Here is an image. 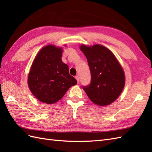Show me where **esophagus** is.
<instances>
[{
  "label": "esophagus",
  "instance_id": "esophagus-1",
  "mask_svg": "<svg viewBox=\"0 0 152 152\" xmlns=\"http://www.w3.org/2000/svg\"><path fill=\"white\" fill-rule=\"evenodd\" d=\"M75 78L77 80V82H78V83L80 82V80H79V76H75Z\"/></svg>",
  "mask_w": 152,
  "mask_h": 152
}]
</instances>
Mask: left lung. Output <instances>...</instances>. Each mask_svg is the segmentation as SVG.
<instances>
[{"label":"left lung","mask_w":152,"mask_h":152,"mask_svg":"<svg viewBox=\"0 0 152 152\" xmlns=\"http://www.w3.org/2000/svg\"><path fill=\"white\" fill-rule=\"evenodd\" d=\"M80 49L87 58L91 75V83L83 87V90L96 105L110 104L125 86V73L120 63L114 53L102 45L82 44Z\"/></svg>","instance_id":"left-lung-1"}]
</instances>
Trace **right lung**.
<instances>
[{"mask_svg":"<svg viewBox=\"0 0 152 152\" xmlns=\"http://www.w3.org/2000/svg\"><path fill=\"white\" fill-rule=\"evenodd\" d=\"M63 48L52 44L38 51L31 66L28 86L38 101L53 104L65 94L71 86L77 83L70 76L69 66L61 60Z\"/></svg>","mask_w":152,"mask_h":152,"instance_id":"right-lung-1","label":"right lung"}]
</instances>
